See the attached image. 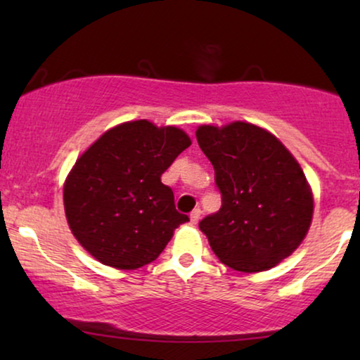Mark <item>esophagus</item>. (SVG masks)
I'll list each match as a JSON object with an SVG mask.
<instances>
[{
    "mask_svg": "<svg viewBox=\"0 0 360 360\" xmlns=\"http://www.w3.org/2000/svg\"><path fill=\"white\" fill-rule=\"evenodd\" d=\"M189 218H191V223H193V225H196V223L200 221V218H201V210H200V208L193 210L191 214H189Z\"/></svg>",
    "mask_w": 360,
    "mask_h": 360,
    "instance_id": "1",
    "label": "esophagus"
}]
</instances>
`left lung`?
<instances>
[{
    "instance_id": "1",
    "label": "left lung",
    "mask_w": 360,
    "mask_h": 360,
    "mask_svg": "<svg viewBox=\"0 0 360 360\" xmlns=\"http://www.w3.org/2000/svg\"><path fill=\"white\" fill-rule=\"evenodd\" d=\"M196 139L221 193V208L200 221L212 250L235 271L278 266L298 249L313 218V194L298 160L247 122L201 125Z\"/></svg>"
}]
</instances>
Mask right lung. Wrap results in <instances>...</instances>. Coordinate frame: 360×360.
<instances>
[{"label":"right lung","mask_w":360,"mask_h":360,"mask_svg":"<svg viewBox=\"0 0 360 360\" xmlns=\"http://www.w3.org/2000/svg\"><path fill=\"white\" fill-rule=\"evenodd\" d=\"M189 146L181 128L137 120L110 128L76 160L64 183L65 218L94 259L115 269H139L189 221L160 181Z\"/></svg>","instance_id":"add662e5"}]
</instances>
